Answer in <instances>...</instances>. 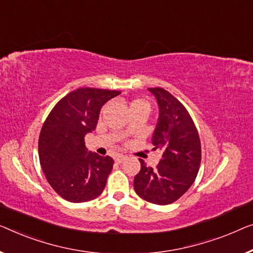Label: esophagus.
<instances>
[{
  "label": "esophagus",
  "instance_id": "1",
  "mask_svg": "<svg viewBox=\"0 0 253 253\" xmlns=\"http://www.w3.org/2000/svg\"><path fill=\"white\" fill-rule=\"evenodd\" d=\"M126 159V156H123V154H119V156H117L116 157V163H118V164H120V163H123L124 160Z\"/></svg>",
  "mask_w": 253,
  "mask_h": 253
}]
</instances>
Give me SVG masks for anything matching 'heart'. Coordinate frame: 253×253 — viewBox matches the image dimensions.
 <instances>
[{
    "mask_svg": "<svg viewBox=\"0 0 253 253\" xmlns=\"http://www.w3.org/2000/svg\"><path fill=\"white\" fill-rule=\"evenodd\" d=\"M137 107H144V108H148L149 109V104H148V102H146L145 100H142V99H136V100L131 101L130 109L131 108H137Z\"/></svg>",
    "mask_w": 253,
    "mask_h": 253,
    "instance_id": "b5f03b06",
    "label": "heart"
}]
</instances>
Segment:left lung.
<instances>
[{"label":"left lung","mask_w":253,"mask_h":253,"mask_svg":"<svg viewBox=\"0 0 253 253\" xmlns=\"http://www.w3.org/2000/svg\"><path fill=\"white\" fill-rule=\"evenodd\" d=\"M159 105L152 136L153 150H163L156 168L139 159L141 170L134 178L139 198L154 205H170L194 183L201 164V143L186 108L161 87L149 88Z\"/></svg>","instance_id":"1"}]
</instances>
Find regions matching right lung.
<instances>
[{
  "label": "right lung",
  "instance_id": "obj_1",
  "mask_svg": "<svg viewBox=\"0 0 253 253\" xmlns=\"http://www.w3.org/2000/svg\"><path fill=\"white\" fill-rule=\"evenodd\" d=\"M119 90L77 88L52 109L39 138L40 163L52 188L70 202L102 193L114 159L87 151L85 135L95 129L102 105Z\"/></svg>",
  "mask_w": 253,
  "mask_h": 253
}]
</instances>
